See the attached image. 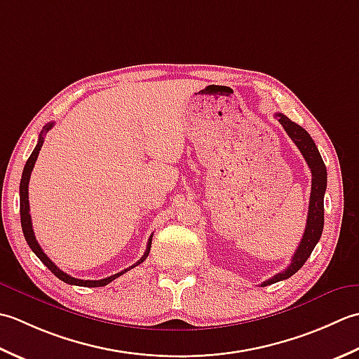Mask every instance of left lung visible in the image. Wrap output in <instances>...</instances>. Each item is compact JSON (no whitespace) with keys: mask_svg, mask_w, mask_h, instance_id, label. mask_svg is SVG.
Masks as SVG:
<instances>
[{"mask_svg":"<svg viewBox=\"0 0 359 359\" xmlns=\"http://www.w3.org/2000/svg\"><path fill=\"white\" fill-rule=\"evenodd\" d=\"M276 118L279 119L282 127L291 137V141L296 144V147L301 150L302 156L305 158L306 164L310 167L311 194H310V204H309V217H306V226H305L304 236L294 255H292L290 266L285 269V271L276 274L274 277H271V279L263 282L262 287L285 280L294 273H297L299 269L304 266L306 259L311 255L314 246L318 245L320 236H323V229H324V195L327 189V169H325L323 156H320L316 144H314L313 137L306 133L305 128L297 126L296 122L290 121L287 116L282 113H276Z\"/></svg>","mask_w":359,"mask_h":359,"instance_id":"left-lung-1","label":"left lung"}]
</instances>
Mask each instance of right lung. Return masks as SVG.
<instances>
[{
    "mask_svg": "<svg viewBox=\"0 0 359 359\" xmlns=\"http://www.w3.org/2000/svg\"><path fill=\"white\" fill-rule=\"evenodd\" d=\"M53 126H54V122H49L48 126L43 127L41 133H40V136H39V142H36L34 151L31 153V156H29L27 163H26V165H25L23 175H21V182H20V215H21V228H23V233H25V238H26V241H27L29 248H31V250L34 251V254L36 255V257H39L43 263H45L49 271L53 273L55 277H58V279L63 280L65 283L77 285V287H91V288H94V287H105V285H108L109 282H113V280L116 279V277H119V276H122L123 273H127L128 269L137 266L139 263H142L145 259H147V255H149V252H150L153 233H151L150 238H149L147 250H145L142 257L139 259V260L135 263V265H131L130 268L123 269V271H121V273H118V274H113V276H109V277H105V279H100V280H82V279H77V277H72V276H69V274H67V273H63L60 268L54 265L53 260H50L45 252H43L41 246L39 245V241H36V238H35V233H34V229H32V222H31V214H29V180H31V173H32V170H34L35 161H36V158H39V153H40V150H41L43 136H45L46 131H49L50 128H53Z\"/></svg>",
    "mask_w": 359,
    "mask_h": 359,
    "instance_id": "right-lung-1",
    "label": "right lung"
}]
</instances>
